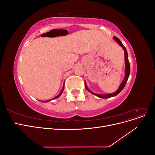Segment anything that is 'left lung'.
<instances>
[{
    "label": "left lung",
    "mask_w": 155,
    "mask_h": 155,
    "mask_svg": "<svg viewBox=\"0 0 155 155\" xmlns=\"http://www.w3.org/2000/svg\"><path fill=\"white\" fill-rule=\"evenodd\" d=\"M114 39H115V41L118 43L121 47H122L124 50V51H125V78L124 79V81H122V83H121L120 86L119 87L118 89L117 90V91H116L114 93H112V94H94V92H92L91 91H90L88 90V88H87V85L86 83L85 84V88L87 90L90 92L91 93L93 94L94 95H96L97 97H101V98H108V97H112V96H116L117 94H118L123 90V88H124V87L126 85V83L127 81L128 80V78H129V74H130V64H129V59H128V54H127V50L125 48V46H124V45L122 44V43L120 41V40L118 38V37H114Z\"/></svg>",
    "instance_id": "8db88e82"
}]
</instances>
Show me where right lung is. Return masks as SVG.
Segmentation results:
<instances>
[{"label":"right lung","instance_id":"obj_1","mask_svg":"<svg viewBox=\"0 0 155 155\" xmlns=\"http://www.w3.org/2000/svg\"><path fill=\"white\" fill-rule=\"evenodd\" d=\"M63 90H64V86H63V88H62V91H61V92H60V94H59L58 95V96H57L56 97H55L54 98H53L52 100H54V99H57V98H58L61 95V94H62V92H63ZM50 100H46V101H43V102H48V101H50Z\"/></svg>","mask_w":155,"mask_h":155}]
</instances>
